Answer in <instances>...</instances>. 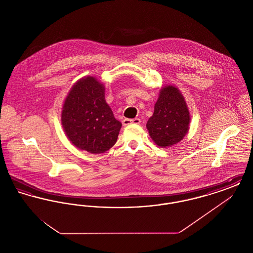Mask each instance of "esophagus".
<instances>
[{
  "label": "esophagus",
  "instance_id": "1",
  "mask_svg": "<svg viewBox=\"0 0 253 253\" xmlns=\"http://www.w3.org/2000/svg\"><path fill=\"white\" fill-rule=\"evenodd\" d=\"M141 122V121L139 119H125L122 121V124L123 126H126V125H129V124H139Z\"/></svg>",
  "mask_w": 253,
  "mask_h": 253
}]
</instances>
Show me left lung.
I'll return each instance as SVG.
<instances>
[{
	"label": "left lung",
	"instance_id": "1",
	"mask_svg": "<svg viewBox=\"0 0 253 253\" xmlns=\"http://www.w3.org/2000/svg\"><path fill=\"white\" fill-rule=\"evenodd\" d=\"M190 112L178 88L166 85L160 89L153 116L146 127L154 142L167 148L180 142L189 131Z\"/></svg>",
	"mask_w": 253,
	"mask_h": 253
}]
</instances>
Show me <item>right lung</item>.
<instances>
[{"mask_svg":"<svg viewBox=\"0 0 253 253\" xmlns=\"http://www.w3.org/2000/svg\"><path fill=\"white\" fill-rule=\"evenodd\" d=\"M105 87L87 76L73 85L61 111V125L68 139L81 150L102 154L116 144L121 123L105 100Z\"/></svg>","mask_w":253,"mask_h":253,"instance_id":"right-lung-1","label":"right lung"}]
</instances>
